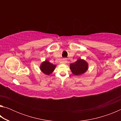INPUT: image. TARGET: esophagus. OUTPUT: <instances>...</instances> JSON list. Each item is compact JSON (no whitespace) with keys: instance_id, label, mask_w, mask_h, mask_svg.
<instances>
[{"instance_id":"1","label":"esophagus","mask_w":121,"mask_h":121,"mask_svg":"<svg viewBox=\"0 0 121 121\" xmlns=\"http://www.w3.org/2000/svg\"><path fill=\"white\" fill-rule=\"evenodd\" d=\"M61 63H62V64H65L67 63V61L65 59H63L61 61Z\"/></svg>"}]
</instances>
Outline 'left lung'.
<instances>
[{
  "label": "left lung",
  "mask_w": 121,
  "mask_h": 121,
  "mask_svg": "<svg viewBox=\"0 0 121 121\" xmlns=\"http://www.w3.org/2000/svg\"><path fill=\"white\" fill-rule=\"evenodd\" d=\"M89 65L85 60L82 59H78L75 62L71 63L70 68L73 75L80 76L83 75L88 69Z\"/></svg>",
  "instance_id": "8db88e82"
}]
</instances>
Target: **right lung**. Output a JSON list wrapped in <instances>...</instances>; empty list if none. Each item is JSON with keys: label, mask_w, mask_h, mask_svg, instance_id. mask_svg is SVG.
<instances>
[{"label": "right lung", "mask_w": 121, "mask_h": 121, "mask_svg": "<svg viewBox=\"0 0 121 121\" xmlns=\"http://www.w3.org/2000/svg\"><path fill=\"white\" fill-rule=\"evenodd\" d=\"M56 65L50 63L48 60L43 61L40 65V70L43 73L46 75L51 74L56 68Z\"/></svg>", "instance_id": "add662e5"}]
</instances>
